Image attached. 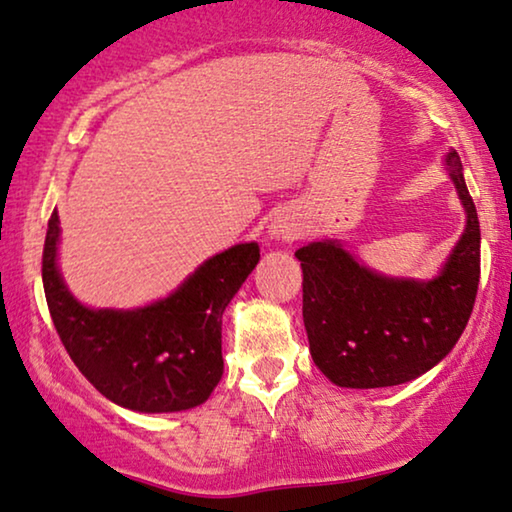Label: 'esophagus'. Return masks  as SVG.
<instances>
[{"label":"esophagus","instance_id":"esophagus-1","mask_svg":"<svg viewBox=\"0 0 512 512\" xmlns=\"http://www.w3.org/2000/svg\"><path fill=\"white\" fill-rule=\"evenodd\" d=\"M297 231V224H292L288 220H276L271 224V234L281 238V241H292V238H297Z\"/></svg>","mask_w":512,"mask_h":512}]
</instances>
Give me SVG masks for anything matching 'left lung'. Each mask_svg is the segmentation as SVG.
<instances>
[{
  "label": "left lung",
  "mask_w": 512,
  "mask_h": 512,
  "mask_svg": "<svg viewBox=\"0 0 512 512\" xmlns=\"http://www.w3.org/2000/svg\"><path fill=\"white\" fill-rule=\"evenodd\" d=\"M449 177L466 208V231L445 269L428 283L395 281L365 269L335 241L299 248L302 313L313 363L344 388L398 386L438 365L473 313L480 283V222L461 159Z\"/></svg>",
  "instance_id": "left-lung-1"
}]
</instances>
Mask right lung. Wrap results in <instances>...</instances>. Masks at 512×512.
<instances>
[{
    "label": "right lung",
    "mask_w": 512,
    "mask_h": 512,
    "mask_svg": "<svg viewBox=\"0 0 512 512\" xmlns=\"http://www.w3.org/2000/svg\"><path fill=\"white\" fill-rule=\"evenodd\" d=\"M58 213L46 229L42 278L60 342L79 372L121 407L180 412L206 403L222 377V313L255 264L257 243L203 262L173 295L135 311L86 309L56 267Z\"/></svg>",
    "instance_id": "obj_1"
}]
</instances>
